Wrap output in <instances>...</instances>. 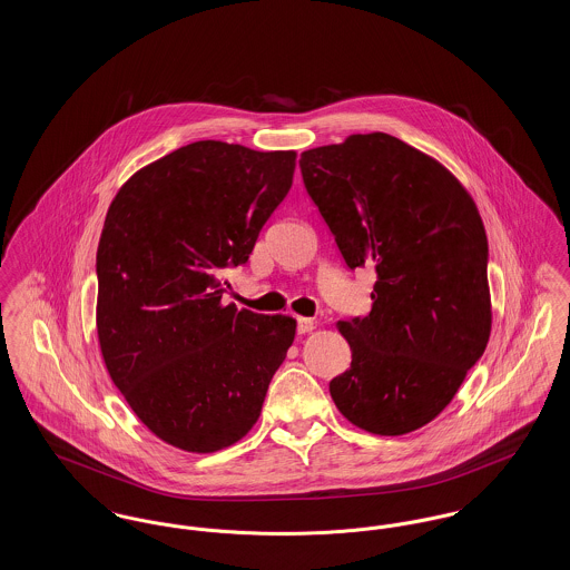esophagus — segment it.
Listing matches in <instances>:
<instances>
[{
  "label": "esophagus",
  "mask_w": 570,
  "mask_h": 570,
  "mask_svg": "<svg viewBox=\"0 0 570 570\" xmlns=\"http://www.w3.org/2000/svg\"><path fill=\"white\" fill-rule=\"evenodd\" d=\"M314 328H316V323H314L312 318H303V316H298L297 331L301 335H305V333H309V331H314Z\"/></svg>",
  "instance_id": "1"
}]
</instances>
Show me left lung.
Here are the masks:
<instances>
[{"instance_id":"obj_1","label":"left lung","mask_w":570,"mask_h":570,"mask_svg":"<svg viewBox=\"0 0 570 570\" xmlns=\"http://www.w3.org/2000/svg\"><path fill=\"white\" fill-rule=\"evenodd\" d=\"M298 166L346 265L376 272L372 312L337 323L353 363L328 382L331 397L370 434L414 432L488 346L483 219L451 170L384 132L307 149Z\"/></svg>"}]
</instances>
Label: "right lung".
<instances>
[{
    "label": "right lung",
    "mask_w": 570,
    "mask_h": 570,
    "mask_svg": "<svg viewBox=\"0 0 570 570\" xmlns=\"http://www.w3.org/2000/svg\"><path fill=\"white\" fill-rule=\"evenodd\" d=\"M295 151L196 140L142 166L110 203L98 244L105 365L151 434L216 453L258 421L297 321L224 305L293 186Z\"/></svg>",
    "instance_id": "right-lung-1"
}]
</instances>
